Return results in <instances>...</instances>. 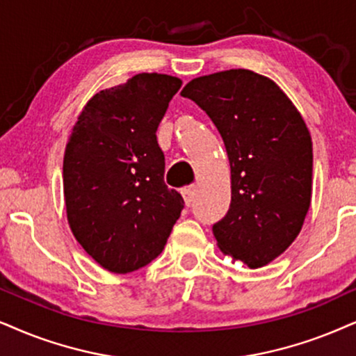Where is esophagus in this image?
Segmentation results:
<instances>
[{
	"mask_svg": "<svg viewBox=\"0 0 356 356\" xmlns=\"http://www.w3.org/2000/svg\"><path fill=\"white\" fill-rule=\"evenodd\" d=\"M182 197H184V202H186V205L188 207L193 202V187H186L182 188Z\"/></svg>",
	"mask_w": 356,
	"mask_h": 356,
	"instance_id": "1",
	"label": "esophagus"
}]
</instances>
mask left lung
I'll use <instances>...</instances> for the list:
<instances>
[{"mask_svg":"<svg viewBox=\"0 0 356 356\" xmlns=\"http://www.w3.org/2000/svg\"><path fill=\"white\" fill-rule=\"evenodd\" d=\"M199 105L227 147L230 210L213 225L223 254L263 268L298 238L312 197V138L276 82L246 69L204 75L181 92Z\"/></svg>","mask_w":356,"mask_h":356,"instance_id":"8db88e82","label":"left lung"}]
</instances>
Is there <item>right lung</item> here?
<instances>
[{
  "label": "right lung",
  "mask_w": 356,
  "mask_h": 356,
  "mask_svg": "<svg viewBox=\"0 0 356 356\" xmlns=\"http://www.w3.org/2000/svg\"><path fill=\"white\" fill-rule=\"evenodd\" d=\"M182 80L138 74L93 95L64 154L67 220L82 248L110 273L149 264L164 250L184 199L164 182L156 131Z\"/></svg>",
  "instance_id": "obj_1"
}]
</instances>
